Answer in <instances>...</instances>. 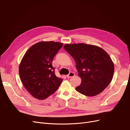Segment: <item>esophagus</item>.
I'll return each mask as SVG.
<instances>
[{
    "mask_svg": "<svg viewBox=\"0 0 130 130\" xmlns=\"http://www.w3.org/2000/svg\"><path fill=\"white\" fill-rule=\"evenodd\" d=\"M75 76V73H73L72 72H71L69 74L67 75V78H71V77H72L73 76Z\"/></svg>",
    "mask_w": 130,
    "mask_h": 130,
    "instance_id": "esophagus-1",
    "label": "esophagus"
}]
</instances>
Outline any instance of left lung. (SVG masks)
Segmentation results:
<instances>
[{"mask_svg":"<svg viewBox=\"0 0 130 130\" xmlns=\"http://www.w3.org/2000/svg\"><path fill=\"white\" fill-rule=\"evenodd\" d=\"M64 48L74 58L82 79L76 91L89 97L103 92L111 81L114 72L109 55L100 47L83 43L66 44Z\"/></svg>","mask_w":130,"mask_h":130,"instance_id":"left-lung-1","label":"left lung"}]
</instances>
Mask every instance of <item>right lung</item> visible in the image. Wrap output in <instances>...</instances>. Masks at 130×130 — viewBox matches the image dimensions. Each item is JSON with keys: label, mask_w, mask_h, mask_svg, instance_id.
Instances as JSON below:
<instances>
[{"label": "right lung", "mask_w": 130, "mask_h": 130, "mask_svg": "<svg viewBox=\"0 0 130 130\" xmlns=\"http://www.w3.org/2000/svg\"><path fill=\"white\" fill-rule=\"evenodd\" d=\"M63 43L41 41L27 50L19 66L23 86L32 96L43 100L57 90L63 79L55 75L53 59Z\"/></svg>", "instance_id": "1"}]
</instances>
